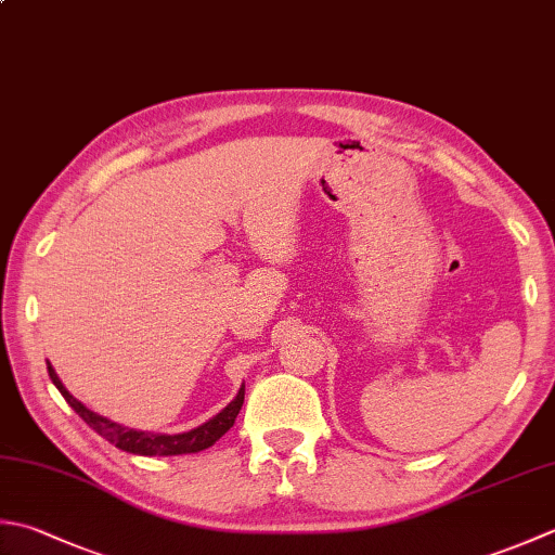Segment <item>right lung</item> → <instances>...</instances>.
<instances>
[{
	"label": "right lung",
	"mask_w": 555,
	"mask_h": 555,
	"mask_svg": "<svg viewBox=\"0 0 555 555\" xmlns=\"http://www.w3.org/2000/svg\"><path fill=\"white\" fill-rule=\"evenodd\" d=\"M48 373H50V379L54 383V387L60 389L64 399H67V404L86 423H89L98 436H103L107 442H113L119 450L132 452V454H144V457H170V454H190V452H199V450L211 448L216 440L223 438L225 433L233 428V423H235L237 414H241V406L245 401V385H243L241 392H237V397L231 401V404H228L219 416L206 421L204 426L194 428L190 433H180V436H158V433H144V430L117 426V423L93 414L91 409H86L79 399H74L67 392V387L62 385V379L57 377V373L52 371L50 363H48Z\"/></svg>",
	"instance_id": "1"
}]
</instances>
